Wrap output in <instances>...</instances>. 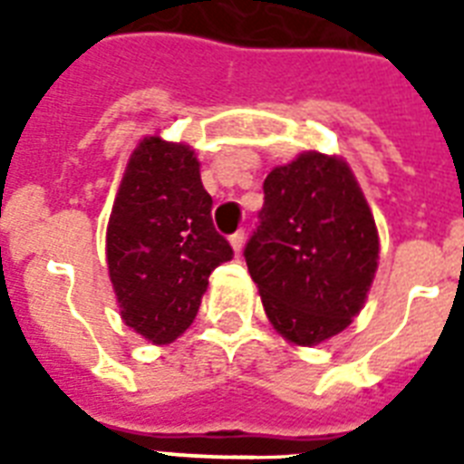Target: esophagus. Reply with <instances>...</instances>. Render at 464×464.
Masks as SVG:
<instances>
[{"mask_svg": "<svg viewBox=\"0 0 464 464\" xmlns=\"http://www.w3.org/2000/svg\"><path fill=\"white\" fill-rule=\"evenodd\" d=\"M228 240H231V247H233V253H236V255H240V250H243V243H246V233H243V231H236V233H233V236H231V238H228Z\"/></svg>", "mask_w": 464, "mask_h": 464, "instance_id": "1", "label": "esophagus"}]
</instances>
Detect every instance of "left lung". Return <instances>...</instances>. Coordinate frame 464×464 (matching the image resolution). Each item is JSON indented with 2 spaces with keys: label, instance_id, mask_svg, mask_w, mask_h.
Returning <instances> with one entry per match:
<instances>
[{
  "label": "left lung",
  "instance_id": "obj_1",
  "mask_svg": "<svg viewBox=\"0 0 464 464\" xmlns=\"http://www.w3.org/2000/svg\"><path fill=\"white\" fill-rule=\"evenodd\" d=\"M381 238L344 159L304 151L265 178L247 272L284 339L315 346L346 330L366 304Z\"/></svg>",
  "mask_w": 464,
  "mask_h": 464
}]
</instances>
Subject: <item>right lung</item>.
Wrapping results in <instances>:
<instances>
[{
	"label": "right lung",
	"mask_w": 464,
	"mask_h": 464,
	"mask_svg": "<svg viewBox=\"0 0 464 464\" xmlns=\"http://www.w3.org/2000/svg\"><path fill=\"white\" fill-rule=\"evenodd\" d=\"M105 257L120 317L151 344H170L195 320L209 275L233 257L211 224L195 149L144 137L112 202Z\"/></svg>",
	"instance_id": "1"
}]
</instances>
